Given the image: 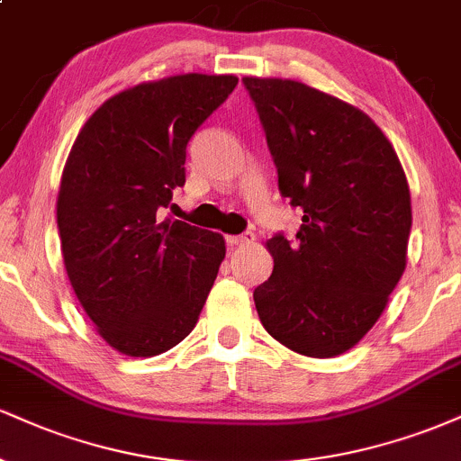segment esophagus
Masks as SVG:
<instances>
[{"label":"esophagus","instance_id":"esophagus-1","mask_svg":"<svg viewBox=\"0 0 461 461\" xmlns=\"http://www.w3.org/2000/svg\"><path fill=\"white\" fill-rule=\"evenodd\" d=\"M225 240H227V245H230V247L251 245V242L256 240V234H251V231H247V234H240V236H227Z\"/></svg>","mask_w":461,"mask_h":461}]
</instances>
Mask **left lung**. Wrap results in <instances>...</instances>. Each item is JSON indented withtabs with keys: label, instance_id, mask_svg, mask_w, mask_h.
I'll use <instances>...</instances> for the list:
<instances>
[{
	"label": "left lung",
	"instance_id": "obj_1",
	"mask_svg": "<svg viewBox=\"0 0 461 461\" xmlns=\"http://www.w3.org/2000/svg\"><path fill=\"white\" fill-rule=\"evenodd\" d=\"M277 167L303 210L273 236L253 293L264 330L308 357H336L373 330L407 264L411 197L394 147L366 113L297 79L242 77Z\"/></svg>",
	"mask_w": 461,
	"mask_h": 461
}]
</instances>
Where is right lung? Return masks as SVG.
<instances>
[{"label":"right lung","mask_w":461,"mask_h":461,"mask_svg":"<svg viewBox=\"0 0 461 461\" xmlns=\"http://www.w3.org/2000/svg\"><path fill=\"white\" fill-rule=\"evenodd\" d=\"M236 76L184 73L113 95L79 130L58 190L62 260L105 345L130 357L168 351L197 325L225 238L158 219L186 182L190 136Z\"/></svg>","instance_id":"obj_1"}]
</instances>
